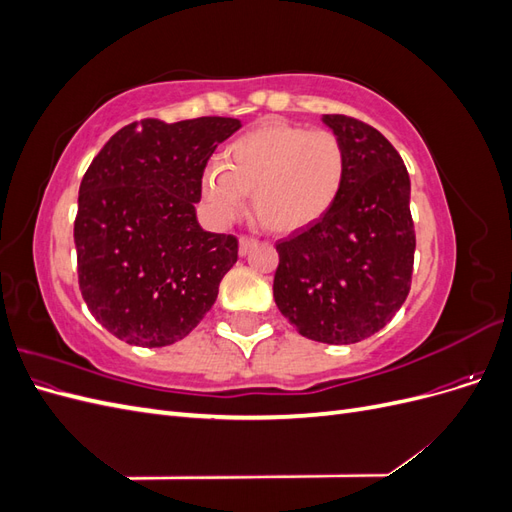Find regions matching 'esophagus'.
I'll list each match as a JSON object with an SVG mask.
<instances>
[{
  "mask_svg": "<svg viewBox=\"0 0 512 512\" xmlns=\"http://www.w3.org/2000/svg\"><path fill=\"white\" fill-rule=\"evenodd\" d=\"M254 245H256V241H254V239H250V237H241V239H239V256H247V254H250V250H252Z\"/></svg>",
  "mask_w": 512,
  "mask_h": 512,
  "instance_id": "esophagus-1",
  "label": "esophagus"
}]
</instances>
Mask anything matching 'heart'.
Instances as JSON below:
<instances>
[{"mask_svg": "<svg viewBox=\"0 0 512 512\" xmlns=\"http://www.w3.org/2000/svg\"><path fill=\"white\" fill-rule=\"evenodd\" d=\"M346 175L348 156L337 134L267 119L228 145L224 164L205 170L200 196L215 226L235 222L252 194L262 228L294 235L333 209Z\"/></svg>", "mask_w": 512, "mask_h": 512, "instance_id": "obj_1", "label": "heart"}]
</instances>
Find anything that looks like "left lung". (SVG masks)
I'll list each match as a JSON object with an SVG mask.
<instances>
[{
    "instance_id": "left-lung-1",
    "label": "left lung",
    "mask_w": 512,
    "mask_h": 512,
    "mask_svg": "<svg viewBox=\"0 0 512 512\" xmlns=\"http://www.w3.org/2000/svg\"><path fill=\"white\" fill-rule=\"evenodd\" d=\"M348 156L333 209L301 235L277 243L273 297L303 337L356 344L404 305L414 265L410 177L395 147L367 123L322 115Z\"/></svg>"
}]
</instances>
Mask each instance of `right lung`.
I'll return each instance as SVG.
<instances>
[{
    "label": "right lung",
    "mask_w": 512,
    "mask_h": 512,
    "mask_svg": "<svg viewBox=\"0 0 512 512\" xmlns=\"http://www.w3.org/2000/svg\"><path fill=\"white\" fill-rule=\"evenodd\" d=\"M232 117L134 121L111 136L79 188V286L89 312L121 342H179L218 299L237 262L232 235L200 228V181Z\"/></svg>",
    "instance_id": "right-lung-1"
}]
</instances>
